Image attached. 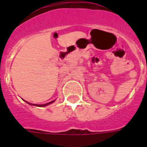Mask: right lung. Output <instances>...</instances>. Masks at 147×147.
I'll return each mask as SVG.
<instances>
[{"label":"right lung","mask_w":147,"mask_h":147,"mask_svg":"<svg viewBox=\"0 0 147 147\" xmlns=\"http://www.w3.org/2000/svg\"><path fill=\"white\" fill-rule=\"evenodd\" d=\"M24 101H25V100H24ZM25 102H26V103H28V105H34V106H37V107H45V106H47V105H51V104L54 103V102H55V100H54V101H51V102H49V103L44 104V105H36V104H32V103H29V102H26V101H25Z\"/></svg>","instance_id":"add662e5"}]
</instances>
